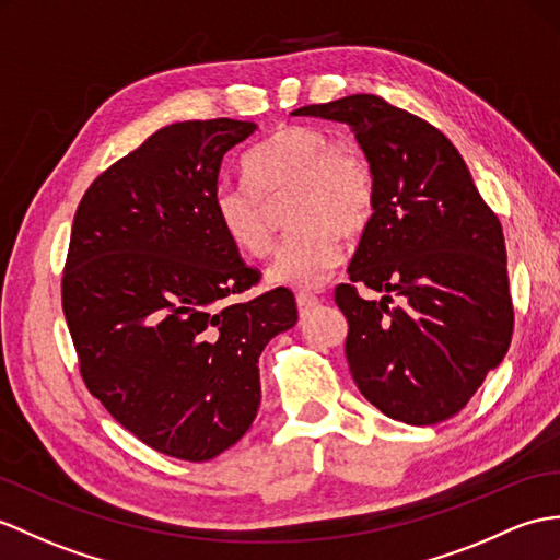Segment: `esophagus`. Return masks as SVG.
Returning a JSON list of instances; mask_svg holds the SVG:
<instances>
[{
  "label": "esophagus",
  "mask_w": 560,
  "mask_h": 560,
  "mask_svg": "<svg viewBox=\"0 0 560 560\" xmlns=\"http://www.w3.org/2000/svg\"><path fill=\"white\" fill-rule=\"evenodd\" d=\"M317 303H319V298L315 293H307V291L295 293V305H298V312H301V315H307V312L315 307Z\"/></svg>",
  "instance_id": "esophagus-1"
}]
</instances>
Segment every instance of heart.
I'll list each match as a JSON object with an SVG mask.
<instances>
[{
  "label": "heart",
  "instance_id": "obj_1",
  "mask_svg": "<svg viewBox=\"0 0 560 560\" xmlns=\"http://www.w3.org/2000/svg\"><path fill=\"white\" fill-rule=\"evenodd\" d=\"M245 180L214 190L219 229L236 250L262 257L275 243V202L289 195L291 226L269 265L271 283L317 289L343 257L341 233L360 236L374 214V178L362 152L322 128L285 126L245 158Z\"/></svg>",
  "mask_w": 560,
  "mask_h": 560
}]
</instances>
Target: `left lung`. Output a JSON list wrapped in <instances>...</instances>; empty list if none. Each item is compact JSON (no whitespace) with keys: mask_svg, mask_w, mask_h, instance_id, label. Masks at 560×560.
I'll list each match as a JSON object with an SVG mask.
<instances>
[{"mask_svg":"<svg viewBox=\"0 0 560 560\" xmlns=\"http://www.w3.org/2000/svg\"><path fill=\"white\" fill-rule=\"evenodd\" d=\"M293 114L348 124L372 168L374 214L350 259V281L334 291L360 394L406 424L453 418L511 346L499 217L453 142L420 116L376 95ZM358 288L383 298L368 302Z\"/></svg>","mask_w":560,"mask_h":560,"instance_id":"obj_1","label":"left lung"}]
</instances>
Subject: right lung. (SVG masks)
I'll return each instance as SVG.
<instances>
[{"instance_id": "obj_1", "label": "right lung", "mask_w": 560, "mask_h": 560, "mask_svg": "<svg viewBox=\"0 0 560 560\" xmlns=\"http://www.w3.org/2000/svg\"><path fill=\"white\" fill-rule=\"evenodd\" d=\"M253 121H178L100 174L78 205L61 305L78 368L142 444L202 463L248 432L257 362L298 322L295 298L259 281L219 229L224 154Z\"/></svg>"}]
</instances>
